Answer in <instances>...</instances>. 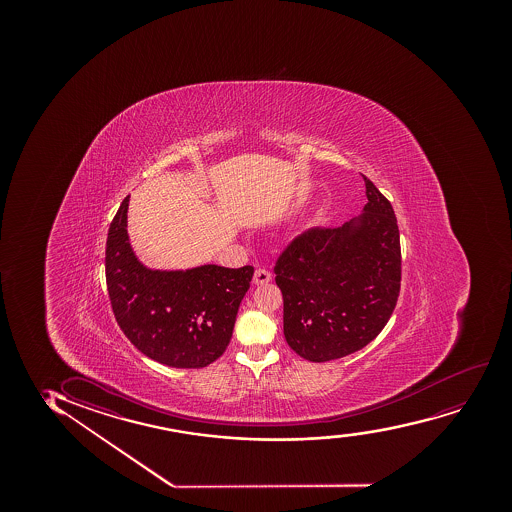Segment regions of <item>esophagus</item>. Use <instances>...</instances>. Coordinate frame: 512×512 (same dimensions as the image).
Instances as JSON below:
<instances>
[{
  "mask_svg": "<svg viewBox=\"0 0 512 512\" xmlns=\"http://www.w3.org/2000/svg\"><path fill=\"white\" fill-rule=\"evenodd\" d=\"M270 280V270H266V268H258V270L254 271L253 282L256 283V285H265V283L270 282Z\"/></svg>",
  "mask_w": 512,
  "mask_h": 512,
  "instance_id": "obj_1",
  "label": "esophagus"
}]
</instances>
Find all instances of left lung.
<instances>
[{
    "instance_id": "obj_1",
    "label": "left lung",
    "mask_w": 512,
    "mask_h": 512,
    "mask_svg": "<svg viewBox=\"0 0 512 512\" xmlns=\"http://www.w3.org/2000/svg\"><path fill=\"white\" fill-rule=\"evenodd\" d=\"M364 177V213L288 242L275 263L288 347L311 362L369 345L393 314L401 282L400 230L388 198Z\"/></svg>"
}]
</instances>
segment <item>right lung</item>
<instances>
[{"label": "right lung", "mask_w": 512, "mask_h": 512, "mask_svg": "<svg viewBox=\"0 0 512 512\" xmlns=\"http://www.w3.org/2000/svg\"><path fill=\"white\" fill-rule=\"evenodd\" d=\"M128 203L130 196L107 232L106 282L114 318L148 359L177 369L206 367L229 345L254 268L148 270L130 246Z\"/></svg>", "instance_id": "1"}]
</instances>
